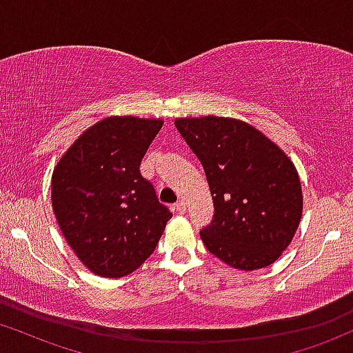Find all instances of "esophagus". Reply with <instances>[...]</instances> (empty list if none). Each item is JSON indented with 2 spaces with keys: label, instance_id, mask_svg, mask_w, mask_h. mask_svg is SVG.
Instances as JSON below:
<instances>
[{
  "label": "esophagus",
  "instance_id": "1",
  "mask_svg": "<svg viewBox=\"0 0 353 353\" xmlns=\"http://www.w3.org/2000/svg\"><path fill=\"white\" fill-rule=\"evenodd\" d=\"M175 212L176 213H180V215H183V213H187V205H185V201L183 200H180V201H176L175 203Z\"/></svg>",
  "mask_w": 353,
  "mask_h": 353
}]
</instances>
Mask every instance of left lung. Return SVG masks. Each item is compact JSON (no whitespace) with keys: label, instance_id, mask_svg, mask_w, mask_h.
<instances>
[{"label":"left lung","instance_id":"obj_1","mask_svg":"<svg viewBox=\"0 0 353 353\" xmlns=\"http://www.w3.org/2000/svg\"><path fill=\"white\" fill-rule=\"evenodd\" d=\"M176 130L207 175L213 219L200 236L230 267L256 270L275 262L302 216L294 163L263 133L232 118H181Z\"/></svg>","mask_w":353,"mask_h":353}]
</instances>
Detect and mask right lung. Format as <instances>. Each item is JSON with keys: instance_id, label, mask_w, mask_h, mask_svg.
<instances>
[{"instance_id": "right-lung-1", "label": "right lung", "mask_w": 353, "mask_h": 353, "mask_svg": "<svg viewBox=\"0 0 353 353\" xmlns=\"http://www.w3.org/2000/svg\"><path fill=\"white\" fill-rule=\"evenodd\" d=\"M163 121L112 117L71 145L51 178L58 225L91 272L118 279L155 252L168 207L158 201L140 163Z\"/></svg>"}]
</instances>
